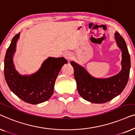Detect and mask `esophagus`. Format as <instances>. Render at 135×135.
Masks as SVG:
<instances>
[{"label":"esophagus","mask_w":135,"mask_h":135,"mask_svg":"<svg viewBox=\"0 0 135 135\" xmlns=\"http://www.w3.org/2000/svg\"><path fill=\"white\" fill-rule=\"evenodd\" d=\"M63 56L65 58V59L69 61L72 58V57H73V55H72V53L71 52H69V51H66V52L64 53Z\"/></svg>","instance_id":"esophagus-1"}]
</instances>
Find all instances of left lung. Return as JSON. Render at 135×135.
<instances>
[{
	"mask_svg": "<svg viewBox=\"0 0 135 135\" xmlns=\"http://www.w3.org/2000/svg\"><path fill=\"white\" fill-rule=\"evenodd\" d=\"M114 37L117 47L122 51V68L119 73L108 78H97L79 64L72 61L77 90L85 100L101 104L108 102L120 95L128 82L131 66L130 56L126 42L117 32Z\"/></svg>",
	"mask_w": 135,
	"mask_h": 135,
	"instance_id": "obj_1",
	"label": "left lung"
}]
</instances>
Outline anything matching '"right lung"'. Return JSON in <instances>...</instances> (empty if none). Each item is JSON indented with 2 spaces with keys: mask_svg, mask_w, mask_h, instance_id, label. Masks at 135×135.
<instances>
[{
  "mask_svg": "<svg viewBox=\"0 0 135 135\" xmlns=\"http://www.w3.org/2000/svg\"><path fill=\"white\" fill-rule=\"evenodd\" d=\"M18 33L12 38L4 60V76L8 87L13 93L26 103L39 104L50 98L53 93L55 80L61 69L68 61L63 57H49L37 71L31 75H21L16 70L13 56Z\"/></svg>",
  "mask_w": 135,
  "mask_h": 135,
  "instance_id": "add662e5",
  "label": "right lung"
}]
</instances>
